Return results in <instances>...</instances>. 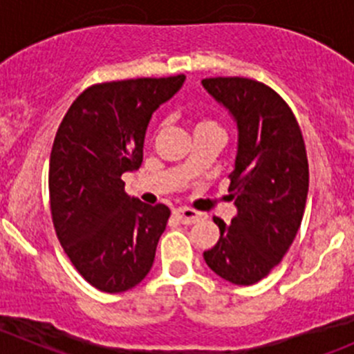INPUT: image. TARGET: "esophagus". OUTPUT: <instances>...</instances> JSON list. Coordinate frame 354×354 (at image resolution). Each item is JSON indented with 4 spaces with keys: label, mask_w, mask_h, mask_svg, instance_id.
<instances>
[{
    "label": "esophagus",
    "mask_w": 354,
    "mask_h": 354,
    "mask_svg": "<svg viewBox=\"0 0 354 354\" xmlns=\"http://www.w3.org/2000/svg\"><path fill=\"white\" fill-rule=\"evenodd\" d=\"M174 216L178 218V221H181L183 225H192V223H197L201 219V212L194 211V209L188 207H180L174 211Z\"/></svg>",
    "instance_id": "34e87169"
}]
</instances>
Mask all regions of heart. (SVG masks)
Instances as JSON below:
<instances>
[{
	"mask_svg": "<svg viewBox=\"0 0 354 354\" xmlns=\"http://www.w3.org/2000/svg\"><path fill=\"white\" fill-rule=\"evenodd\" d=\"M209 126H218L214 121H211V119H197V122H195V129H201V128H209Z\"/></svg>",
	"mask_w": 354,
	"mask_h": 354,
	"instance_id": "1",
	"label": "heart"
}]
</instances>
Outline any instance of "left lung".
<instances>
[{"mask_svg":"<svg viewBox=\"0 0 354 354\" xmlns=\"http://www.w3.org/2000/svg\"><path fill=\"white\" fill-rule=\"evenodd\" d=\"M202 84L239 128L228 188L239 212L230 225L214 218L219 240L204 259L221 279L252 286L282 261L303 221L310 187L303 131L292 109L264 82L207 77Z\"/></svg>","mask_w":354,"mask_h":354,"instance_id":"left-lung-1","label":"left lung"}]
</instances>
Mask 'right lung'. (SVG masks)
<instances>
[{
    "label": "right lung",
    "instance_id": "add662e5",
    "mask_svg": "<svg viewBox=\"0 0 354 354\" xmlns=\"http://www.w3.org/2000/svg\"><path fill=\"white\" fill-rule=\"evenodd\" d=\"M183 74L98 82L62 119L50 156V211L74 268L102 292H124L150 272L167 205L124 192L122 174L142 166L153 111L181 88Z\"/></svg>",
    "mask_w": 354,
    "mask_h": 354
}]
</instances>
